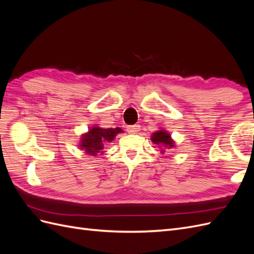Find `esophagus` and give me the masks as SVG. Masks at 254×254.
<instances>
[{
    "label": "esophagus",
    "instance_id": "1",
    "mask_svg": "<svg viewBox=\"0 0 254 254\" xmlns=\"http://www.w3.org/2000/svg\"><path fill=\"white\" fill-rule=\"evenodd\" d=\"M126 128H127V132L128 133L133 134V133H136L137 131H139V130H140V125H129Z\"/></svg>",
    "mask_w": 254,
    "mask_h": 254
}]
</instances>
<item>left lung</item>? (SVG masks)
Wrapping results in <instances>:
<instances>
[{
    "label": "left lung",
    "instance_id": "left-lung-1",
    "mask_svg": "<svg viewBox=\"0 0 254 254\" xmlns=\"http://www.w3.org/2000/svg\"><path fill=\"white\" fill-rule=\"evenodd\" d=\"M151 140L155 144H161L164 145L165 147H173L174 142L171 139V135L168 134L164 130H159V131L155 132L151 136ZM163 151V150H162Z\"/></svg>",
    "mask_w": 254,
    "mask_h": 254
}]
</instances>
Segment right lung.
I'll return each instance as SVG.
<instances>
[{
    "mask_svg": "<svg viewBox=\"0 0 254 254\" xmlns=\"http://www.w3.org/2000/svg\"><path fill=\"white\" fill-rule=\"evenodd\" d=\"M120 132H123V130L119 127L107 129L101 127H92L87 134H83L80 146L87 153L96 156L104 148V143L112 141L114 136Z\"/></svg>",
    "mask_w": 254,
    "mask_h": 254,
    "instance_id": "obj_1",
    "label": "right lung"
}]
</instances>
